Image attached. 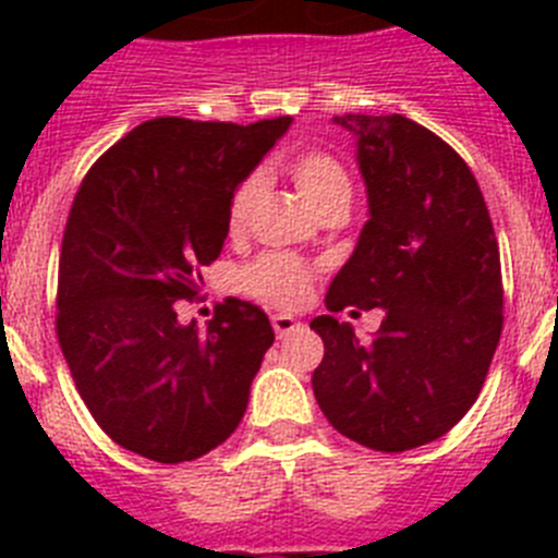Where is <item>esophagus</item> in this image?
<instances>
[{
    "instance_id": "34e87169",
    "label": "esophagus",
    "mask_w": 558,
    "mask_h": 558,
    "mask_svg": "<svg viewBox=\"0 0 558 558\" xmlns=\"http://www.w3.org/2000/svg\"><path fill=\"white\" fill-rule=\"evenodd\" d=\"M270 324H274L276 338H288V335H293L302 329V322H295L293 315H284V313L274 315V318H270Z\"/></svg>"
}]
</instances>
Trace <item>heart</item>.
<instances>
[{
    "instance_id": "b5f03b06",
    "label": "heart",
    "mask_w": 558,
    "mask_h": 558,
    "mask_svg": "<svg viewBox=\"0 0 558 558\" xmlns=\"http://www.w3.org/2000/svg\"><path fill=\"white\" fill-rule=\"evenodd\" d=\"M288 175L293 179L295 190L313 206L318 215L329 209H347L352 201V179L347 167L335 159L327 150H302L288 161ZM263 192V179L248 175L231 192L229 211H226V226L231 234H243L251 220L256 198ZM236 288L245 295L265 302L270 307L293 310L307 302L310 288H313V270L299 256L282 254V251H268L251 259L240 274H236Z\"/></svg>"
}]
</instances>
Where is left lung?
<instances>
[{"label": "left lung", "instance_id": "left-lung-1", "mask_svg": "<svg viewBox=\"0 0 558 558\" xmlns=\"http://www.w3.org/2000/svg\"><path fill=\"white\" fill-rule=\"evenodd\" d=\"M335 122L357 140L368 223L327 310L386 315L372 340L313 318L324 340L313 391L338 433L405 452L452 430L481 393L502 332L500 251L475 175L445 140L402 113Z\"/></svg>", "mask_w": 558, "mask_h": 558}]
</instances>
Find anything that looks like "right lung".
Here are the masks:
<instances>
[{
	"label": "right lung",
	"instance_id": "1",
	"mask_svg": "<svg viewBox=\"0 0 558 558\" xmlns=\"http://www.w3.org/2000/svg\"><path fill=\"white\" fill-rule=\"evenodd\" d=\"M290 117L195 122L159 117L125 133L86 172L58 263L56 332L111 441L159 463L195 461L236 430L274 343L256 304L226 299L206 332L181 324L201 268L223 251L236 184Z\"/></svg>",
	"mask_w": 558,
	"mask_h": 558
}]
</instances>
